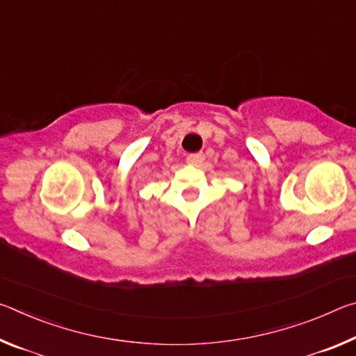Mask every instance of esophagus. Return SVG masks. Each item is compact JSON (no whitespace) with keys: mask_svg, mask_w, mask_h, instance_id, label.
<instances>
[{"mask_svg":"<svg viewBox=\"0 0 356 356\" xmlns=\"http://www.w3.org/2000/svg\"><path fill=\"white\" fill-rule=\"evenodd\" d=\"M204 161V155L202 154H190L186 156V163L191 166H200Z\"/></svg>","mask_w":356,"mask_h":356,"instance_id":"1","label":"esophagus"}]
</instances>
